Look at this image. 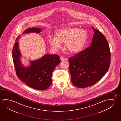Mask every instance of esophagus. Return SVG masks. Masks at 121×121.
Masks as SVG:
<instances>
[{
  "mask_svg": "<svg viewBox=\"0 0 121 121\" xmlns=\"http://www.w3.org/2000/svg\"><path fill=\"white\" fill-rule=\"evenodd\" d=\"M60 59L61 60V61H66L67 60V59H66L64 57L62 56H61L60 57Z\"/></svg>",
  "mask_w": 121,
  "mask_h": 121,
  "instance_id": "1",
  "label": "esophagus"
}]
</instances>
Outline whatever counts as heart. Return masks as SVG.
<instances>
[{"label": "heart", "mask_w": 121, "mask_h": 121, "mask_svg": "<svg viewBox=\"0 0 121 121\" xmlns=\"http://www.w3.org/2000/svg\"><path fill=\"white\" fill-rule=\"evenodd\" d=\"M87 38V33L85 30L75 27L65 28L59 30L56 37L50 36L48 41L54 50L61 48V43H65L67 49L70 52L75 53L83 48Z\"/></svg>", "instance_id": "heart-1"}]
</instances>
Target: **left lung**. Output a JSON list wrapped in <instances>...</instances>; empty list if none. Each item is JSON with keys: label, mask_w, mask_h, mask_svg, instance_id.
<instances>
[{"label": "left lung", "mask_w": 121, "mask_h": 121, "mask_svg": "<svg viewBox=\"0 0 121 121\" xmlns=\"http://www.w3.org/2000/svg\"><path fill=\"white\" fill-rule=\"evenodd\" d=\"M94 31L91 45L69 58L71 81L78 88L93 85L103 77L111 63V52L105 36L92 27Z\"/></svg>", "instance_id": "8db88e82"}]
</instances>
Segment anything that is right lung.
<instances>
[{
    "mask_svg": "<svg viewBox=\"0 0 121 121\" xmlns=\"http://www.w3.org/2000/svg\"><path fill=\"white\" fill-rule=\"evenodd\" d=\"M42 29L38 28H29L22 34L31 32L40 33ZM19 38H17L16 41ZM12 56L18 78L29 86L38 90L47 89L52 83V73L55 67L61 62L59 55L45 54L42 57L35 61H30V65L25 67L20 61V53L18 43L16 42L13 47Z\"/></svg>",
    "mask_w": 121,
    "mask_h": 121,
    "instance_id": "1",
    "label": "right lung"
}]
</instances>
